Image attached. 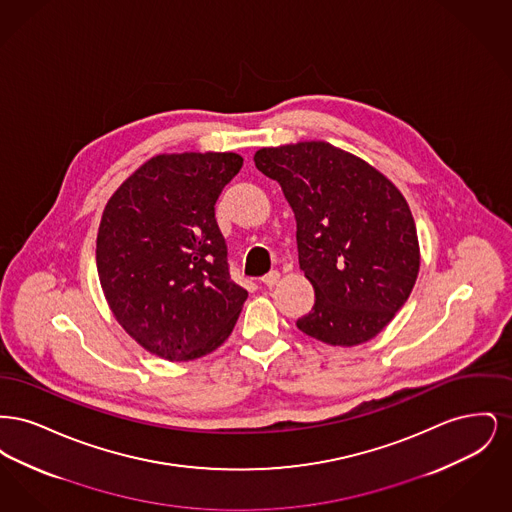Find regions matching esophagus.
Listing matches in <instances>:
<instances>
[{"label":"esophagus","mask_w":512,"mask_h":512,"mask_svg":"<svg viewBox=\"0 0 512 512\" xmlns=\"http://www.w3.org/2000/svg\"><path fill=\"white\" fill-rule=\"evenodd\" d=\"M278 282H280V272L278 270H272V272H268L267 276H263V284L267 288H274Z\"/></svg>","instance_id":"1"}]
</instances>
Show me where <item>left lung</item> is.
<instances>
[{"mask_svg": "<svg viewBox=\"0 0 512 512\" xmlns=\"http://www.w3.org/2000/svg\"><path fill=\"white\" fill-rule=\"evenodd\" d=\"M255 167L282 186L315 307L297 328L328 345L378 336L413 292L420 247L407 199L361 157L328 142L261 147Z\"/></svg>", "mask_w": 512, "mask_h": 512, "instance_id": "8db88e82", "label": "left lung"}]
</instances>
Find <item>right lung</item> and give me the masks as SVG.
I'll return each mask as SVG.
<instances>
[{"label": "right lung", "instance_id": "obj_1", "mask_svg": "<svg viewBox=\"0 0 512 512\" xmlns=\"http://www.w3.org/2000/svg\"><path fill=\"white\" fill-rule=\"evenodd\" d=\"M238 153H163L132 172L99 222L96 263L107 305L146 351L194 361L234 330L247 292L230 280L215 219Z\"/></svg>", "mask_w": 512, "mask_h": 512}]
</instances>
